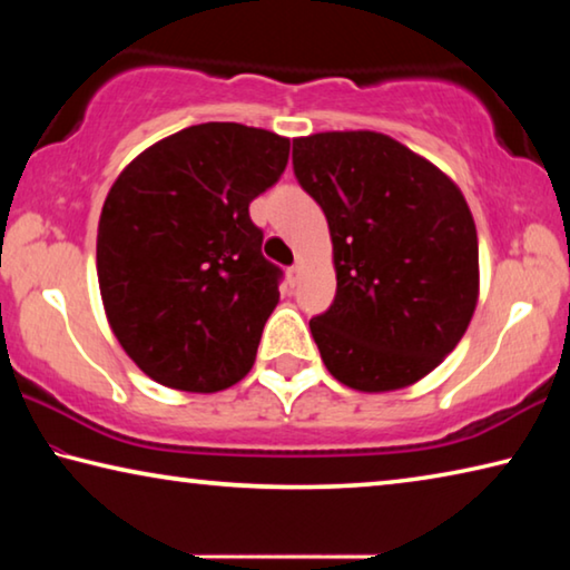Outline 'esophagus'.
Masks as SVG:
<instances>
[{"mask_svg": "<svg viewBox=\"0 0 570 570\" xmlns=\"http://www.w3.org/2000/svg\"><path fill=\"white\" fill-rule=\"evenodd\" d=\"M298 276H302V266H298V264L286 268V282H288V286H296V284H298Z\"/></svg>", "mask_w": 570, "mask_h": 570, "instance_id": "1", "label": "esophagus"}]
</instances>
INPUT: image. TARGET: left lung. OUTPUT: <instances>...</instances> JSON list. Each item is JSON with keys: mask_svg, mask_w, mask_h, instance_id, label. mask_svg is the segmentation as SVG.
I'll use <instances>...</instances> for the list:
<instances>
[{"mask_svg": "<svg viewBox=\"0 0 570 570\" xmlns=\"http://www.w3.org/2000/svg\"><path fill=\"white\" fill-rule=\"evenodd\" d=\"M294 173L332 236L336 296L308 322L326 370L356 392L420 382L478 306V230L462 190L374 130L294 138Z\"/></svg>", "mask_w": 570, "mask_h": 570, "instance_id": "obj_1", "label": "left lung"}]
</instances>
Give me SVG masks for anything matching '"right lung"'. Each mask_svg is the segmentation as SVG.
<instances>
[{"label":"right lung","mask_w":570,"mask_h":570,"mask_svg":"<svg viewBox=\"0 0 570 570\" xmlns=\"http://www.w3.org/2000/svg\"><path fill=\"white\" fill-rule=\"evenodd\" d=\"M288 138L200 122L122 168L98 224L105 316L163 387L220 392L254 366L282 272L262 254L248 204L272 188Z\"/></svg>","instance_id":"obj_1"}]
</instances>
